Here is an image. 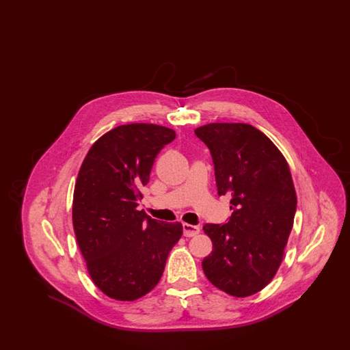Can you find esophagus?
Returning <instances> with one entry per match:
<instances>
[{
    "label": "esophagus",
    "mask_w": 350,
    "mask_h": 350,
    "mask_svg": "<svg viewBox=\"0 0 350 350\" xmlns=\"http://www.w3.org/2000/svg\"><path fill=\"white\" fill-rule=\"evenodd\" d=\"M183 234H185L186 237H191V236H196V234H198L200 231V228L198 227V226H193V224H189V223H183Z\"/></svg>",
    "instance_id": "obj_1"
}]
</instances>
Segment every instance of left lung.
<instances>
[{"mask_svg": "<svg viewBox=\"0 0 350 350\" xmlns=\"http://www.w3.org/2000/svg\"><path fill=\"white\" fill-rule=\"evenodd\" d=\"M194 133L211 152L217 194L231 196L232 210L226 224L203 226L213 252L202 267L219 290L245 298L282 262L297 211L290 167L267 135L247 123H210Z\"/></svg>", "mask_w": 350, "mask_h": 350, "instance_id": "1", "label": "left lung"}]
</instances>
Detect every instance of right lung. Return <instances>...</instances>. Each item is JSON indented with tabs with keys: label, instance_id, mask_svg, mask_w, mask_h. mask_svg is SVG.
I'll list each match as a JSON object with an SVG mask.
<instances>
[{
	"label": "right lung",
	"instance_id": "add662e5",
	"mask_svg": "<svg viewBox=\"0 0 350 350\" xmlns=\"http://www.w3.org/2000/svg\"><path fill=\"white\" fill-rule=\"evenodd\" d=\"M174 137L164 126H118L92 146L80 167L73 230L90 278L113 299L131 301L148 294L183 236L181 223L137 210L156 156Z\"/></svg>",
	"mask_w": 350,
	"mask_h": 350
}]
</instances>
